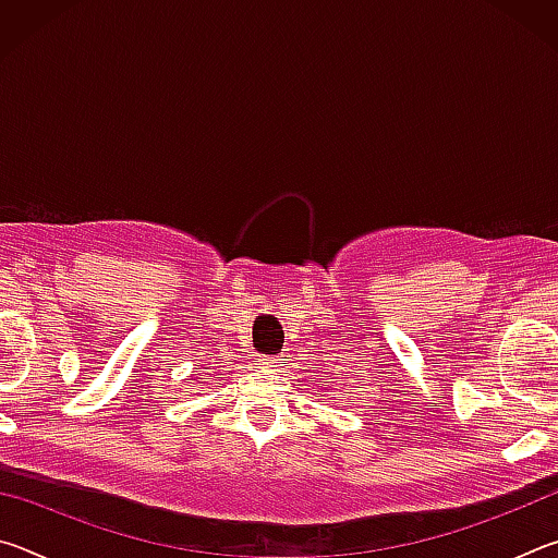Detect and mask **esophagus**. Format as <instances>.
Wrapping results in <instances>:
<instances>
[{
  "mask_svg": "<svg viewBox=\"0 0 558 558\" xmlns=\"http://www.w3.org/2000/svg\"><path fill=\"white\" fill-rule=\"evenodd\" d=\"M260 364L266 366V369H270V372H276L278 366H282V362H280L278 356H263V359H260Z\"/></svg>",
  "mask_w": 558,
  "mask_h": 558,
  "instance_id": "esophagus-1",
  "label": "esophagus"
}]
</instances>
